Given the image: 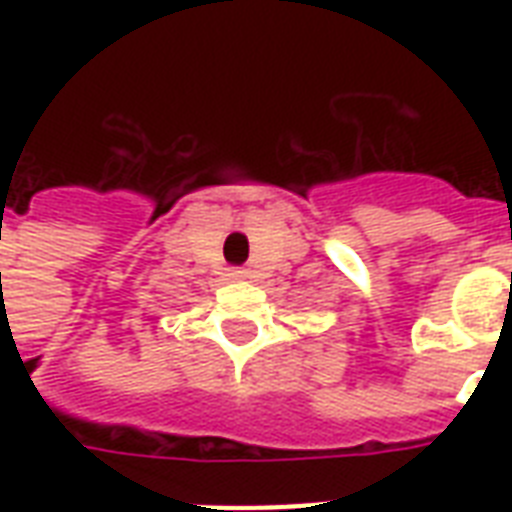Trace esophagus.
Segmentation results:
<instances>
[{"label":"esophagus","mask_w":512,"mask_h":512,"mask_svg":"<svg viewBox=\"0 0 512 512\" xmlns=\"http://www.w3.org/2000/svg\"><path fill=\"white\" fill-rule=\"evenodd\" d=\"M231 279H244V273H241V271H233V273H231Z\"/></svg>","instance_id":"1"}]
</instances>
